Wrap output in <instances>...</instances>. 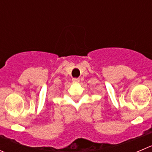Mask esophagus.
I'll use <instances>...</instances> for the list:
<instances>
[{"instance_id": "obj_1", "label": "esophagus", "mask_w": 152, "mask_h": 152, "mask_svg": "<svg viewBox=\"0 0 152 152\" xmlns=\"http://www.w3.org/2000/svg\"><path fill=\"white\" fill-rule=\"evenodd\" d=\"M73 82H76V83H77V82H79V79H78V78H73Z\"/></svg>"}]
</instances>
